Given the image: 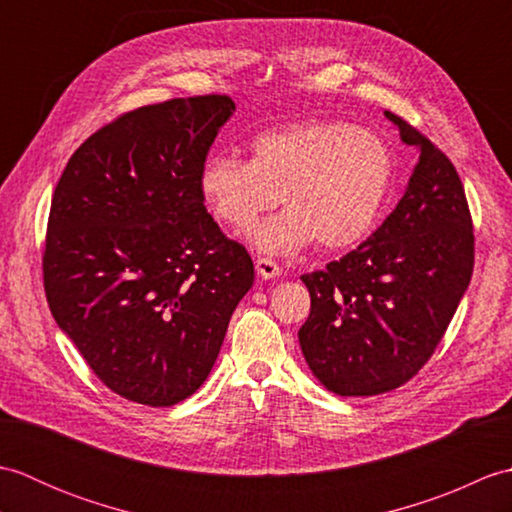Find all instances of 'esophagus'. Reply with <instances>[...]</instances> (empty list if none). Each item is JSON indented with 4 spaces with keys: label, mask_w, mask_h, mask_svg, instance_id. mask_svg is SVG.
<instances>
[{
    "label": "esophagus",
    "mask_w": 512,
    "mask_h": 512,
    "mask_svg": "<svg viewBox=\"0 0 512 512\" xmlns=\"http://www.w3.org/2000/svg\"><path fill=\"white\" fill-rule=\"evenodd\" d=\"M255 268H257V275L262 277V279H275V277L281 275L279 264L275 262V259H270V257H257Z\"/></svg>",
    "instance_id": "1"
}]
</instances>
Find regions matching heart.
Masks as SVG:
<instances>
[{
    "label": "heart",
    "instance_id": "heart-1",
    "mask_svg": "<svg viewBox=\"0 0 512 512\" xmlns=\"http://www.w3.org/2000/svg\"><path fill=\"white\" fill-rule=\"evenodd\" d=\"M394 182L396 160L378 134L343 121H306L255 136L250 160L209 156L198 187L233 228L253 226L284 204L286 213L248 233L259 250L284 253L312 239L323 250L361 244L383 215Z\"/></svg>",
    "mask_w": 512,
    "mask_h": 512
}]
</instances>
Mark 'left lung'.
Masks as SVG:
<instances>
[{
	"mask_svg": "<svg viewBox=\"0 0 512 512\" xmlns=\"http://www.w3.org/2000/svg\"><path fill=\"white\" fill-rule=\"evenodd\" d=\"M385 116L420 151L405 195L356 250L301 275L310 290L301 352L339 396L385 394L416 376L473 275V220L458 171L416 127Z\"/></svg>",
	"mask_w": 512,
	"mask_h": 512,
	"instance_id": "8db88e82",
	"label": "left lung"
}]
</instances>
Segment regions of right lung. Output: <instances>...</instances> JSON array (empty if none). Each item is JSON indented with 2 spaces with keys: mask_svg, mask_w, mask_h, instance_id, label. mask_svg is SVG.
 Segmentation results:
<instances>
[{
  "mask_svg": "<svg viewBox=\"0 0 512 512\" xmlns=\"http://www.w3.org/2000/svg\"><path fill=\"white\" fill-rule=\"evenodd\" d=\"M226 94L138 107L74 151L52 195L43 288L96 378L138 405L198 389L253 286V259L206 213L200 169Z\"/></svg>",
  "mask_w": 512,
  "mask_h": 512,
  "instance_id": "obj_1",
  "label": "right lung"
}]
</instances>
